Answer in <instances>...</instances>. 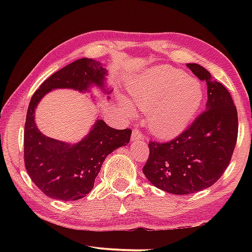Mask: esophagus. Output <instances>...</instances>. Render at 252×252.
Masks as SVG:
<instances>
[{"label": "esophagus", "mask_w": 252, "mask_h": 252, "mask_svg": "<svg viewBox=\"0 0 252 252\" xmlns=\"http://www.w3.org/2000/svg\"><path fill=\"white\" fill-rule=\"evenodd\" d=\"M143 134L139 130H133L131 134V142H136L140 141V140H143Z\"/></svg>", "instance_id": "obj_1"}]
</instances>
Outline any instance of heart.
Here are the masks:
<instances>
[{"mask_svg":"<svg viewBox=\"0 0 252 252\" xmlns=\"http://www.w3.org/2000/svg\"><path fill=\"white\" fill-rule=\"evenodd\" d=\"M203 95L198 80L164 65L139 74L127 88L129 103L148 111L149 129L160 140L174 139L188 129L199 112Z\"/></svg>","mask_w":252,"mask_h":252,"instance_id":"1","label":"heart"}]
</instances>
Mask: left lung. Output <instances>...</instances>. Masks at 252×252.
Here are the masks:
<instances>
[{
	"mask_svg": "<svg viewBox=\"0 0 252 252\" xmlns=\"http://www.w3.org/2000/svg\"><path fill=\"white\" fill-rule=\"evenodd\" d=\"M187 66L206 81V111L177 139L149 143L150 156L143 168L153 186L172 194H191L215 185L231 160L238 136L237 109L227 89L203 66Z\"/></svg>",
	"mask_w": 252,
	"mask_h": 252,
	"instance_id": "obj_1",
	"label": "left lung"
}]
</instances>
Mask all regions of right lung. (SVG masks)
<instances>
[{
    "label": "right lung",
    "mask_w": 252,
    "mask_h": 252,
    "mask_svg": "<svg viewBox=\"0 0 252 252\" xmlns=\"http://www.w3.org/2000/svg\"><path fill=\"white\" fill-rule=\"evenodd\" d=\"M108 75L105 65L96 60H76L46 79L30 101L24 126L25 168L34 185L50 198L63 201L84 198L94 187L105 158L129 143L131 130L113 129L97 117L82 140L64 142L49 138L39 130L36 106L44 95L57 89L85 93L96 88L103 94H110ZM91 99L97 102L93 95Z\"/></svg>",
    "instance_id": "1"
}]
</instances>
